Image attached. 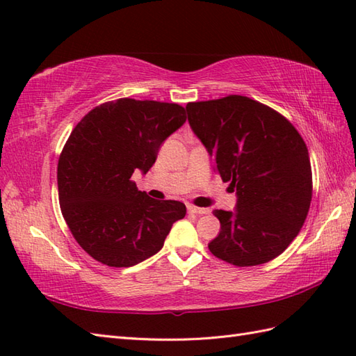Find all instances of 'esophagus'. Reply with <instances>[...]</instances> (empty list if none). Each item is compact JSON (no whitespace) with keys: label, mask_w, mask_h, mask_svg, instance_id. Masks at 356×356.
<instances>
[{"label":"esophagus","mask_w":356,"mask_h":356,"mask_svg":"<svg viewBox=\"0 0 356 356\" xmlns=\"http://www.w3.org/2000/svg\"><path fill=\"white\" fill-rule=\"evenodd\" d=\"M188 213H191V214H197V216H202V214H208V213H209V209H208V208L194 207V205H188Z\"/></svg>","instance_id":"1"}]
</instances>
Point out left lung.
I'll use <instances>...</instances> for the list:
<instances>
[{
    "mask_svg": "<svg viewBox=\"0 0 356 356\" xmlns=\"http://www.w3.org/2000/svg\"><path fill=\"white\" fill-rule=\"evenodd\" d=\"M193 133L231 182L234 211L216 209L220 232L208 248L236 266H257L297 237L312 200L307 147L280 113L246 96L186 104Z\"/></svg>",
    "mask_w": 356,
    "mask_h": 356,
    "instance_id": "8db88e82",
    "label": "left lung"
}]
</instances>
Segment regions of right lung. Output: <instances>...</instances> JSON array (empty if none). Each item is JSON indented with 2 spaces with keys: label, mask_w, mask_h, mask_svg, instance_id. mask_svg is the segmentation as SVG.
I'll list each match as a JSON object with an SVG mask.
<instances>
[{
  "label": "right lung",
  "mask_w": 356,
  "mask_h": 356,
  "mask_svg": "<svg viewBox=\"0 0 356 356\" xmlns=\"http://www.w3.org/2000/svg\"><path fill=\"white\" fill-rule=\"evenodd\" d=\"M185 108L157 101L105 102L74 127L58 162L59 205L84 251L113 268L157 254L186 207L138 190L162 143L185 124Z\"/></svg>",
  "instance_id": "add662e5"
}]
</instances>
